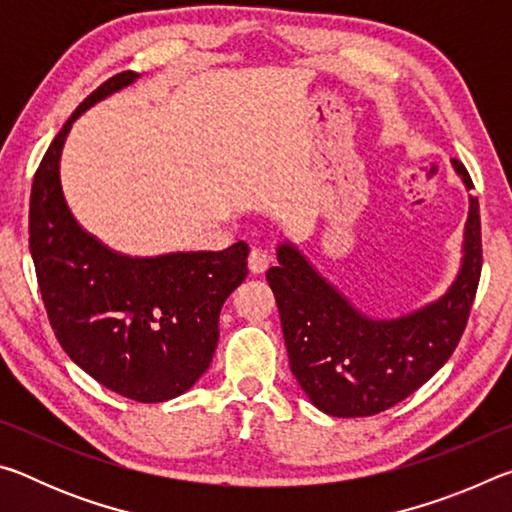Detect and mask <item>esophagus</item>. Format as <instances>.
<instances>
[{"label":"esophagus","mask_w":512,"mask_h":512,"mask_svg":"<svg viewBox=\"0 0 512 512\" xmlns=\"http://www.w3.org/2000/svg\"><path fill=\"white\" fill-rule=\"evenodd\" d=\"M268 264H271V255H268L264 248H259V246L250 248V253H248L250 273H264L266 268H268Z\"/></svg>","instance_id":"obj_1"}]
</instances>
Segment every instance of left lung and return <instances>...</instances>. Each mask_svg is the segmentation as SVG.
I'll return each mask as SVG.
<instances>
[{"label": "left lung", "instance_id": "obj_1", "mask_svg": "<svg viewBox=\"0 0 512 512\" xmlns=\"http://www.w3.org/2000/svg\"><path fill=\"white\" fill-rule=\"evenodd\" d=\"M452 167L465 189H472L463 164L452 160ZM479 277L481 216L474 196L456 280L438 300L411 314L366 316L291 241L277 246V266L266 273L293 377L311 404L334 418L381 413L427 384L461 341Z\"/></svg>", "mask_w": 512, "mask_h": 512}]
</instances>
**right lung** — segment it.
<instances>
[{
    "mask_svg": "<svg viewBox=\"0 0 512 512\" xmlns=\"http://www.w3.org/2000/svg\"><path fill=\"white\" fill-rule=\"evenodd\" d=\"M137 79L121 72L99 85L54 137L31 187L29 250L49 323L69 359L110 391L153 404L183 395L210 368L223 302L248 275V244L131 257L74 219L60 185L69 128Z\"/></svg>",
    "mask_w": 512,
    "mask_h": 512,
    "instance_id": "1",
    "label": "right lung"
}]
</instances>
